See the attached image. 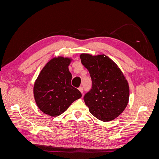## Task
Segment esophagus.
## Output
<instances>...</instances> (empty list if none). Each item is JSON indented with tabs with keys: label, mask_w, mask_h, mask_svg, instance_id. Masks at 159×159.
Returning <instances> with one entry per match:
<instances>
[{
	"label": "esophagus",
	"mask_w": 159,
	"mask_h": 159,
	"mask_svg": "<svg viewBox=\"0 0 159 159\" xmlns=\"http://www.w3.org/2000/svg\"><path fill=\"white\" fill-rule=\"evenodd\" d=\"M78 89H79V91H80V92L83 94V92H84V89H83V87H80L79 88H78Z\"/></svg>",
	"instance_id": "obj_1"
}]
</instances>
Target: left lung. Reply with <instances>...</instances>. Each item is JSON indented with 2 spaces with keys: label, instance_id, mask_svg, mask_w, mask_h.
I'll return each instance as SVG.
<instances>
[{
  "label": "left lung",
  "instance_id": "8db88e82",
  "mask_svg": "<svg viewBox=\"0 0 159 159\" xmlns=\"http://www.w3.org/2000/svg\"><path fill=\"white\" fill-rule=\"evenodd\" d=\"M80 58L92 81L91 89L84 97L85 105L90 113L101 121L113 120L127 105V81L117 64L104 54L93 56L82 54Z\"/></svg>",
  "mask_w": 159,
  "mask_h": 159
}]
</instances>
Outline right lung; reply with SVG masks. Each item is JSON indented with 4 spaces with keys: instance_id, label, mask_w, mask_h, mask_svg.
<instances>
[{
    "instance_id": "add662e5",
    "label": "right lung",
    "mask_w": 159,
    "mask_h": 159,
    "mask_svg": "<svg viewBox=\"0 0 159 159\" xmlns=\"http://www.w3.org/2000/svg\"><path fill=\"white\" fill-rule=\"evenodd\" d=\"M70 59L57 57L52 59L42 70L34 86V96L43 113L56 117L64 113L76 99L80 91L71 85Z\"/></svg>"
}]
</instances>
